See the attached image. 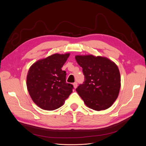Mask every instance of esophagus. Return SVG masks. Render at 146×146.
<instances>
[{
	"mask_svg": "<svg viewBox=\"0 0 146 146\" xmlns=\"http://www.w3.org/2000/svg\"><path fill=\"white\" fill-rule=\"evenodd\" d=\"M77 85H78V84H77V82H75V83H73L74 88H76L77 87Z\"/></svg>",
	"mask_w": 146,
	"mask_h": 146,
	"instance_id": "obj_1",
	"label": "esophagus"
}]
</instances>
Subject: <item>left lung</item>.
I'll use <instances>...</instances> for the list:
<instances>
[{
    "label": "left lung",
    "instance_id": "obj_1",
    "mask_svg": "<svg viewBox=\"0 0 146 146\" xmlns=\"http://www.w3.org/2000/svg\"><path fill=\"white\" fill-rule=\"evenodd\" d=\"M76 60L82 68L85 82L76 89L89 108L100 111L110 108L117 98L121 77L117 65L102 56L77 55Z\"/></svg>",
    "mask_w": 146,
    "mask_h": 146
}]
</instances>
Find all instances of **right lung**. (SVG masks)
<instances>
[{
    "label": "right lung",
    "instance_id": "1",
    "mask_svg": "<svg viewBox=\"0 0 146 146\" xmlns=\"http://www.w3.org/2000/svg\"><path fill=\"white\" fill-rule=\"evenodd\" d=\"M69 54L52 55L35 63L27 76V86L33 101L45 110L61 107L72 93V84L66 83V73L61 70Z\"/></svg>",
    "mask_w": 146,
    "mask_h": 146
}]
</instances>
